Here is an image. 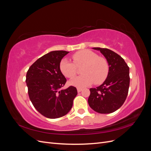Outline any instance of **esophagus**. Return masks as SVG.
I'll list each match as a JSON object with an SVG mask.
<instances>
[{"mask_svg":"<svg viewBox=\"0 0 151 151\" xmlns=\"http://www.w3.org/2000/svg\"><path fill=\"white\" fill-rule=\"evenodd\" d=\"M77 92H78V93H80V92H81V91H82V90H83V89H82V88H77Z\"/></svg>","mask_w":151,"mask_h":151,"instance_id":"obj_1","label":"esophagus"}]
</instances>
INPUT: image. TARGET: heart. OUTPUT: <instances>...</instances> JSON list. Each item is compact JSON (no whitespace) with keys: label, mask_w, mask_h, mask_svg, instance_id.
<instances>
[{"label":"heart","mask_w":151,"mask_h":151,"mask_svg":"<svg viewBox=\"0 0 151 151\" xmlns=\"http://www.w3.org/2000/svg\"><path fill=\"white\" fill-rule=\"evenodd\" d=\"M74 63L63 58L60 63L62 74L68 78H72L77 74V67H81L83 75L75 77L69 81V84L79 88H83L94 83L99 84L105 81L108 75L109 65L103 57L89 50L77 52L72 56Z\"/></svg>","instance_id":"b5f03b06"}]
</instances>
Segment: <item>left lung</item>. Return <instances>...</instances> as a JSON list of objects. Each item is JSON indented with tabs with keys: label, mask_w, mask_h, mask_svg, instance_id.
Listing matches in <instances>:
<instances>
[{
	"label": "left lung",
	"mask_w": 151,
	"mask_h": 151,
	"mask_svg": "<svg viewBox=\"0 0 151 151\" xmlns=\"http://www.w3.org/2000/svg\"><path fill=\"white\" fill-rule=\"evenodd\" d=\"M100 51L109 65V72L104 83L96 88H91L88 104L99 113H111L124 103L130 84L129 67L119 55L108 48H93Z\"/></svg>",
	"instance_id": "1"
}]
</instances>
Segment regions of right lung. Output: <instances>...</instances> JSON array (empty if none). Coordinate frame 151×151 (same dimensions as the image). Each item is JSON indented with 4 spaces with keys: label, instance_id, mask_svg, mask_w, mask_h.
Returning <instances> with one entry per match:
<instances>
[{
    "label": "right lung",
    "instance_id": "right-lung-1",
    "mask_svg": "<svg viewBox=\"0 0 151 151\" xmlns=\"http://www.w3.org/2000/svg\"><path fill=\"white\" fill-rule=\"evenodd\" d=\"M68 53L63 50L50 52L38 58L27 72L26 83L31 101L36 110L48 118L67 115L77 94L74 86L61 89L67 79L59 66Z\"/></svg>",
    "mask_w": 151,
    "mask_h": 151
}]
</instances>
